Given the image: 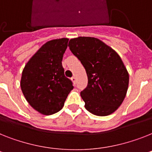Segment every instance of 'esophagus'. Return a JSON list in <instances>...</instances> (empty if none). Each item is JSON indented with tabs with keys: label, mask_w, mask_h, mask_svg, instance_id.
<instances>
[{
	"label": "esophagus",
	"mask_w": 152,
	"mask_h": 152,
	"mask_svg": "<svg viewBox=\"0 0 152 152\" xmlns=\"http://www.w3.org/2000/svg\"><path fill=\"white\" fill-rule=\"evenodd\" d=\"M71 80H72V81L74 83H76V76H72V78H71Z\"/></svg>",
	"instance_id": "esophagus-1"
}]
</instances>
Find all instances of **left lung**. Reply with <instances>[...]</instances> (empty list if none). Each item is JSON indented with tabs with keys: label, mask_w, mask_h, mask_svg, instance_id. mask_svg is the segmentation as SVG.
<instances>
[{
	"label": "left lung",
	"mask_w": 152,
	"mask_h": 152,
	"mask_svg": "<svg viewBox=\"0 0 152 152\" xmlns=\"http://www.w3.org/2000/svg\"><path fill=\"white\" fill-rule=\"evenodd\" d=\"M69 47L87 74V86L80 93L85 108L96 116L111 114L121 105L129 83V74L119 55L93 37L70 39Z\"/></svg>",
	"instance_id": "left-lung-1"
}]
</instances>
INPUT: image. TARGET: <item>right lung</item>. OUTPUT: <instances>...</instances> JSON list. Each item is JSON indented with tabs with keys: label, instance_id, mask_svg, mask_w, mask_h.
<instances>
[{
	"label": "right lung",
	"instance_id": "obj_1",
	"mask_svg": "<svg viewBox=\"0 0 152 152\" xmlns=\"http://www.w3.org/2000/svg\"><path fill=\"white\" fill-rule=\"evenodd\" d=\"M68 41L62 38L45 43L22 71L21 91L28 103L44 115L59 111L73 89L72 81L65 76L62 65Z\"/></svg>",
	"mask_w": 152,
	"mask_h": 152
}]
</instances>
